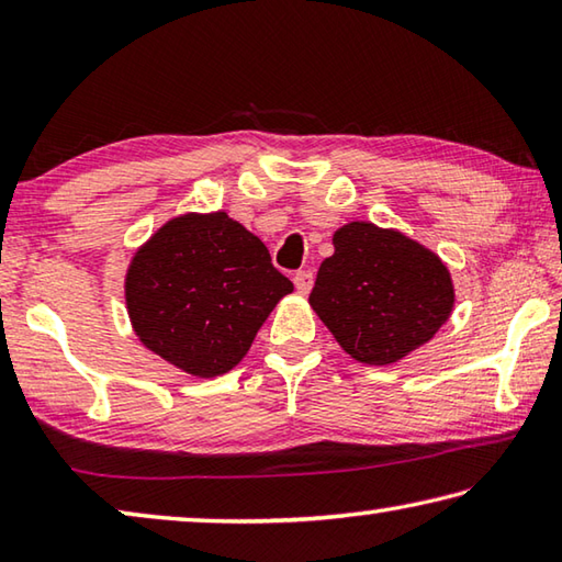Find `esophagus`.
Here are the masks:
<instances>
[{
  "label": "esophagus",
  "mask_w": 562,
  "mask_h": 562,
  "mask_svg": "<svg viewBox=\"0 0 562 562\" xmlns=\"http://www.w3.org/2000/svg\"><path fill=\"white\" fill-rule=\"evenodd\" d=\"M312 282H315V274H312V270L294 272V288H297L300 294H307L312 290Z\"/></svg>",
  "instance_id": "obj_1"
}]
</instances>
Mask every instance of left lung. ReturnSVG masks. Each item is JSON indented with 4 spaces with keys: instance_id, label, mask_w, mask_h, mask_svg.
Instances as JSON below:
<instances>
[{
    "instance_id": "1",
    "label": "left lung",
    "mask_w": 562,
    "mask_h": 562,
    "mask_svg": "<svg viewBox=\"0 0 562 562\" xmlns=\"http://www.w3.org/2000/svg\"><path fill=\"white\" fill-rule=\"evenodd\" d=\"M331 245L310 304L351 359L394 364L451 317V272L429 247L364 221L341 225Z\"/></svg>"
}]
</instances>
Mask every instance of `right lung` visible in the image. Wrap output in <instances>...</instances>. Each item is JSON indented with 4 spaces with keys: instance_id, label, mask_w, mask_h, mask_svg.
Masks as SVG:
<instances>
[{
    "instance_id": "obj_1",
    "label": "right lung",
    "mask_w": 562,
    "mask_h": 562,
    "mask_svg": "<svg viewBox=\"0 0 562 562\" xmlns=\"http://www.w3.org/2000/svg\"><path fill=\"white\" fill-rule=\"evenodd\" d=\"M123 290L140 345L180 372L213 379L240 364L294 288L260 237L217 211L160 225L131 258Z\"/></svg>"
}]
</instances>
